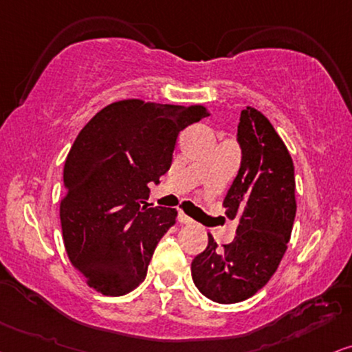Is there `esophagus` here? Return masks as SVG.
Wrapping results in <instances>:
<instances>
[{
	"instance_id": "obj_1",
	"label": "esophagus",
	"mask_w": 352,
	"mask_h": 352,
	"mask_svg": "<svg viewBox=\"0 0 352 352\" xmlns=\"http://www.w3.org/2000/svg\"><path fill=\"white\" fill-rule=\"evenodd\" d=\"M177 219H179V222H182V224H193V219H191V217H188L185 214V212H182V211H179V216H177Z\"/></svg>"
}]
</instances>
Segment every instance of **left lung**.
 <instances>
[{
  "label": "left lung",
  "mask_w": 352,
  "mask_h": 352,
  "mask_svg": "<svg viewBox=\"0 0 352 352\" xmlns=\"http://www.w3.org/2000/svg\"><path fill=\"white\" fill-rule=\"evenodd\" d=\"M240 168L224 198L226 214L239 219L235 237L191 261L195 286L208 299L235 304L256 294L278 270L296 217V179L291 154L263 113L247 107L237 126Z\"/></svg>",
  "instance_id": "8db88e82"
}]
</instances>
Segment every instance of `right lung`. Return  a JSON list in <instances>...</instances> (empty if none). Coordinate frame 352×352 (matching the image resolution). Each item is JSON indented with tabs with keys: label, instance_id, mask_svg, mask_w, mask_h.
Wrapping results in <instances>:
<instances>
[{
	"label": "right lung",
	"instance_id": "right-lung-1",
	"mask_svg": "<svg viewBox=\"0 0 352 352\" xmlns=\"http://www.w3.org/2000/svg\"><path fill=\"white\" fill-rule=\"evenodd\" d=\"M208 115L201 105L128 99L107 105L78 135L60 219L71 263L96 291L123 296L146 278L177 217L172 208H149L148 184L170 168L179 133Z\"/></svg>",
	"mask_w": 352,
	"mask_h": 352
}]
</instances>
